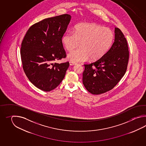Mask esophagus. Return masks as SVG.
<instances>
[{
  "label": "esophagus",
  "instance_id": "1",
  "mask_svg": "<svg viewBox=\"0 0 146 146\" xmlns=\"http://www.w3.org/2000/svg\"><path fill=\"white\" fill-rule=\"evenodd\" d=\"M69 65L70 66L75 65H76V63L72 62H69Z\"/></svg>",
  "mask_w": 146,
  "mask_h": 146
}]
</instances>
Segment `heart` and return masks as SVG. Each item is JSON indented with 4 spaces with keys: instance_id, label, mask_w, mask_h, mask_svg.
<instances>
[{
    "instance_id": "heart-1",
    "label": "heart",
    "mask_w": 146,
    "mask_h": 146,
    "mask_svg": "<svg viewBox=\"0 0 146 146\" xmlns=\"http://www.w3.org/2000/svg\"><path fill=\"white\" fill-rule=\"evenodd\" d=\"M114 39L113 31L109 28L92 23H80L76 25L74 33L66 32L62 35V42L66 50L72 51L67 59L72 62L96 60L101 58L111 46Z\"/></svg>"
}]
</instances>
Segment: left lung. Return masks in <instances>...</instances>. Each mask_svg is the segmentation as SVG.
<instances>
[{
    "label": "left lung",
    "instance_id": "left-lung-1",
    "mask_svg": "<svg viewBox=\"0 0 146 146\" xmlns=\"http://www.w3.org/2000/svg\"><path fill=\"white\" fill-rule=\"evenodd\" d=\"M115 38L110 49L95 62L84 64L82 82L89 92L100 94L112 89L127 69L129 51L121 30L115 28Z\"/></svg>",
    "mask_w": 146,
    "mask_h": 146
}]
</instances>
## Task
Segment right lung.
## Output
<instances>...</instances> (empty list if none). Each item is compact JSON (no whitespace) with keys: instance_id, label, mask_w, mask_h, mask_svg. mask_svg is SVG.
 <instances>
[{"instance_id":"obj_1","label":"right lung","mask_w":146,"mask_h":146,"mask_svg":"<svg viewBox=\"0 0 146 146\" xmlns=\"http://www.w3.org/2000/svg\"><path fill=\"white\" fill-rule=\"evenodd\" d=\"M72 17L65 14L32 25L21 44L23 68L32 84L44 91L55 89L65 77L68 62L53 63L65 58L62 37Z\"/></svg>"}]
</instances>
